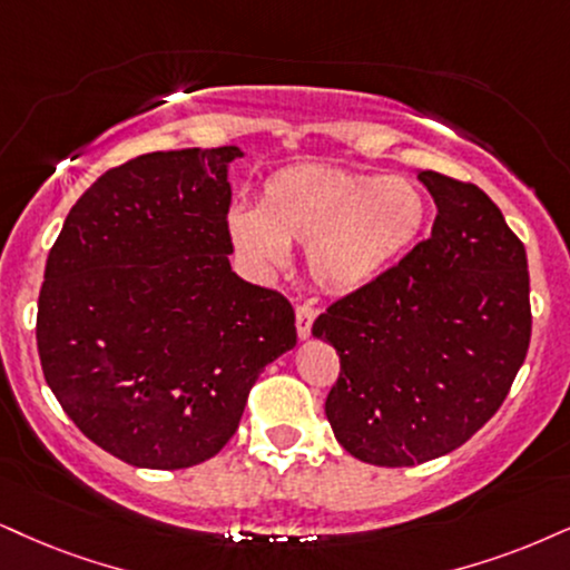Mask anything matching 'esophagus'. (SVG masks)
Wrapping results in <instances>:
<instances>
[{
	"mask_svg": "<svg viewBox=\"0 0 570 570\" xmlns=\"http://www.w3.org/2000/svg\"><path fill=\"white\" fill-rule=\"evenodd\" d=\"M317 320V312L312 306H298L296 308V333L301 341H306L312 335V325Z\"/></svg>",
	"mask_w": 570,
	"mask_h": 570,
	"instance_id": "esophagus-1",
	"label": "esophagus"
}]
</instances>
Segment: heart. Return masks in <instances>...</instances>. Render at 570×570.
<instances>
[{
	"label": "heart",
	"instance_id": "1",
	"mask_svg": "<svg viewBox=\"0 0 570 570\" xmlns=\"http://www.w3.org/2000/svg\"><path fill=\"white\" fill-rule=\"evenodd\" d=\"M425 216L423 193L404 177L296 166L266 179L258 208H232L227 229L237 253L264 274L285 269L291 243L306 245L314 283L346 296L412 248Z\"/></svg>",
	"mask_w": 570,
	"mask_h": 570
}]
</instances>
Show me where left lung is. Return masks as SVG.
I'll use <instances>...</instances> for the list:
<instances>
[{
	"label": "left lung",
	"instance_id": "8db88e82",
	"mask_svg": "<svg viewBox=\"0 0 570 570\" xmlns=\"http://www.w3.org/2000/svg\"><path fill=\"white\" fill-rule=\"evenodd\" d=\"M431 237L333 304L312 335L341 356L325 414L356 460L410 468L462 446L500 410L531 341L529 262L475 185L417 171Z\"/></svg>",
	"mask_w": 570,
	"mask_h": 570
}]
</instances>
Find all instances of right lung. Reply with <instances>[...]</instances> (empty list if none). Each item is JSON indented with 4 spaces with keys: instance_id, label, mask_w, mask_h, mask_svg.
<instances>
[{
    "instance_id": "1",
    "label": "right lung",
    "mask_w": 570,
    "mask_h": 570,
    "mask_svg": "<svg viewBox=\"0 0 570 570\" xmlns=\"http://www.w3.org/2000/svg\"><path fill=\"white\" fill-rule=\"evenodd\" d=\"M235 145L147 153L68 210L47 256L37 346L76 428L135 468L179 470L235 435L296 317L229 266Z\"/></svg>"
}]
</instances>
